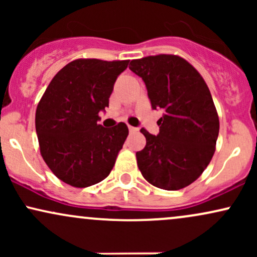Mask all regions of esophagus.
<instances>
[{
    "label": "esophagus",
    "instance_id": "1",
    "mask_svg": "<svg viewBox=\"0 0 257 257\" xmlns=\"http://www.w3.org/2000/svg\"><path fill=\"white\" fill-rule=\"evenodd\" d=\"M128 129H129V132H132V133L138 132V128H135V126H132V125H129Z\"/></svg>",
    "mask_w": 257,
    "mask_h": 257
}]
</instances>
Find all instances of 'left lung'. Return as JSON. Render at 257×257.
Segmentation results:
<instances>
[{"instance_id":"1","label":"left lung","mask_w":257,"mask_h":257,"mask_svg":"<svg viewBox=\"0 0 257 257\" xmlns=\"http://www.w3.org/2000/svg\"><path fill=\"white\" fill-rule=\"evenodd\" d=\"M143 78L153 110L162 108L159 133H141L146 146L137 152L138 167L150 184L176 191L192 184L210 163L219 137V117L208 85L198 71L176 55L132 60Z\"/></svg>"}]
</instances>
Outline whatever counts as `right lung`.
<instances>
[{
  "label": "right lung",
  "mask_w": 257,
  "mask_h": 257,
  "mask_svg": "<svg viewBox=\"0 0 257 257\" xmlns=\"http://www.w3.org/2000/svg\"><path fill=\"white\" fill-rule=\"evenodd\" d=\"M129 60L78 59L52 79L36 110L41 155L53 174L73 187H88L107 178L122 150L128 126L99 124L108 107L114 82Z\"/></svg>",
  "instance_id": "add662e5"
}]
</instances>
